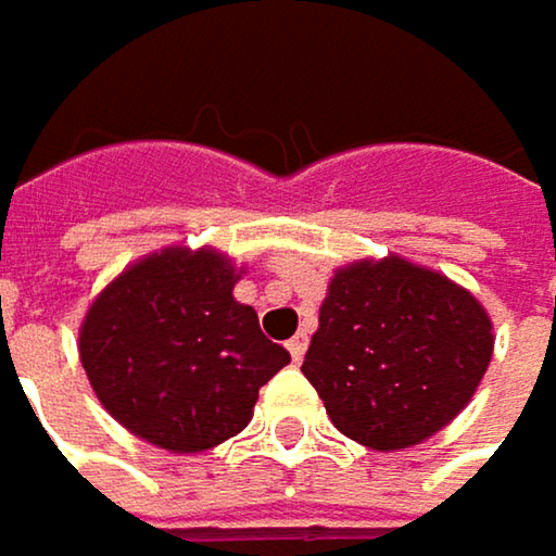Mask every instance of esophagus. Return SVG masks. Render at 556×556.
Instances as JSON below:
<instances>
[{"mask_svg": "<svg viewBox=\"0 0 556 556\" xmlns=\"http://www.w3.org/2000/svg\"><path fill=\"white\" fill-rule=\"evenodd\" d=\"M306 344H309V338L303 336V332H298V336L288 341V351H291L294 364H300V361H303V354H306Z\"/></svg>", "mask_w": 556, "mask_h": 556, "instance_id": "1", "label": "esophagus"}]
</instances>
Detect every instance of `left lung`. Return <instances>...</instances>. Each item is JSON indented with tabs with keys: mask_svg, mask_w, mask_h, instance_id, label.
<instances>
[{
	"mask_svg": "<svg viewBox=\"0 0 556 556\" xmlns=\"http://www.w3.org/2000/svg\"><path fill=\"white\" fill-rule=\"evenodd\" d=\"M494 326L471 291L402 256L338 268L303 377L338 430L395 453L443 430L471 402Z\"/></svg>",
	"mask_w": 556,
	"mask_h": 556,
	"instance_id": "left-lung-1",
	"label": "left lung"
}]
</instances>
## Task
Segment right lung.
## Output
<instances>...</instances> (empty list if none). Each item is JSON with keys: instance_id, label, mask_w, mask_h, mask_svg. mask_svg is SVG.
Masks as SVG:
<instances>
[{"instance_id": "obj_1", "label": "right lung", "mask_w": 556, "mask_h": 556, "mask_svg": "<svg viewBox=\"0 0 556 556\" xmlns=\"http://www.w3.org/2000/svg\"><path fill=\"white\" fill-rule=\"evenodd\" d=\"M240 271L218 250L167 247L113 278L78 332L100 405L129 433L170 453L237 437L291 354L233 300Z\"/></svg>"}]
</instances>
